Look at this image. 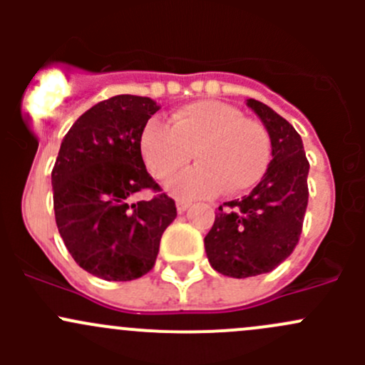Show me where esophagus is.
I'll use <instances>...</instances> for the list:
<instances>
[{
  "label": "esophagus",
  "instance_id": "esophagus-1",
  "mask_svg": "<svg viewBox=\"0 0 365 365\" xmlns=\"http://www.w3.org/2000/svg\"><path fill=\"white\" fill-rule=\"evenodd\" d=\"M190 208V201L187 200H178L176 201V210H178V213H183L187 212V210Z\"/></svg>",
  "mask_w": 365,
  "mask_h": 365
}]
</instances>
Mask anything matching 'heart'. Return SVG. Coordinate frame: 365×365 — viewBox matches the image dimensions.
<instances>
[{
  "mask_svg": "<svg viewBox=\"0 0 365 365\" xmlns=\"http://www.w3.org/2000/svg\"><path fill=\"white\" fill-rule=\"evenodd\" d=\"M139 152L150 175L169 180L178 197H208L219 190L240 194L256 185L272 157L270 134L259 121L244 118L240 109L217 101L182 106L171 114V125L150 120L139 135Z\"/></svg>",
  "mask_w": 365,
  "mask_h": 365,
  "instance_id": "1",
  "label": "heart"
}]
</instances>
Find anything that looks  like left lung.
Segmentation results:
<instances>
[{
    "label": "left lung",
    "instance_id": "1",
    "mask_svg": "<svg viewBox=\"0 0 365 365\" xmlns=\"http://www.w3.org/2000/svg\"><path fill=\"white\" fill-rule=\"evenodd\" d=\"M247 106L261 118L272 141V160L249 196L219 206L205 249L213 270L244 279L282 263L300 240L309 201V160L300 134L263 102Z\"/></svg>",
    "mask_w": 365,
    "mask_h": 365
}]
</instances>
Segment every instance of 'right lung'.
<instances>
[{
  "label": "right lung",
  "mask_w": 365,
  "mask_h": 365,
  "mask_svg": "<svg viewBox=\"0 0 365 365\" xmlns=\"http://www.w3.org/2000/svg\"><path fill=\"white\" fill-rule=\"evenodd\" d=\"M155 101L116 95L77 118L51 173L56 226L83 270L104 281H134L153 268L176 205L148 175L139 135L159 111Z\"/></svg>",
  "instance_id": "1"
}]
</instances>
